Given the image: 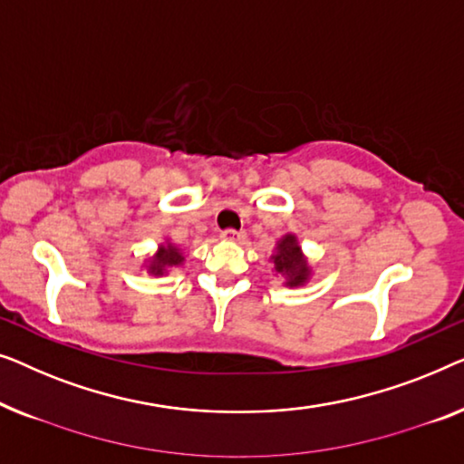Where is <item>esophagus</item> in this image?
I'll return each mask as SVG.
<instances>
[{"mask_svg":"<svg viewBox=\"0 0 464 464\" xmlns=\"http://www.w3.org/2000/svg\"><path fill=\"white\" fill-rule=\"evenodd\" d=\"M220 237L227 239V241H241L246 239V233L244 231H235V229H225L220 233Z\"/></svg>","mask_w":464,"mask_h":464,"instance_id":"1","label":"esophagus"}]
</instances>
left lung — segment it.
Returning <instances> with one entry per match:
<instances>
[{
    "instance_id": "1",
    "label": "left lung",
    "mask_w": 464,
    "mask_h": 464,
    "mask_svg": "<svg viewBox=\"0 0 464 464\" xmlns=\"http://www.w3.org/2000/svg\"><path fill=\"white\" fill-rule=\"evenodd\" d=\"M271 260L276 265L277 276L284 277V284L290 285V288H298V285L309 282L311 266L306 263L303 250H300L298 237L295 233H285L277 241L276 254H273Z\"/></svg>"
}]
</instances>
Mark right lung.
<instances>
[{"instance_id": "1", "label": "right lung", "mask_w": 464, "mask_h": 464, "mask_svg": "<svg viewBox=\"0 0 464 464\" xmlns=\"http://www.w3.org/2000/svg\"><path fill=\"white\" fill-rule=\"evenodd\" d=\"M182 263H185V256H182V252L174 244L166 241V244H161L158 247V252H155L153 256L149 258L147 271L151 273V276L160 277V276H164V273H168L169 266H179Z\"/></svg>"}]
</instances>
